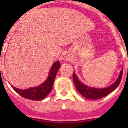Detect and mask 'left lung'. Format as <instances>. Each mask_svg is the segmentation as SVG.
Wrapping results in <instances>:
<instances>
[{"label":"left lung","mask_w":128,"mask_h":128,"mask_svg":"<svg viewBox=\"0 0 128 128\" xmlns=\"http://www.w3.org/2000/svg\"><path fill=\"white\" fill-rule=\"evenodd\" d=\"M122 72L123 68H122L119 76L117 78V80L115 81V82H114L112 85L104 88H94V87L88 86L83 84L78 79L74 72L73 74V80H74V82L76 87V89L80 92V94L82 95L83 97L89 99H99L107 96L117 88L121 81Z\"/></svg>","instance_id":"obj_1"}]
</instances>
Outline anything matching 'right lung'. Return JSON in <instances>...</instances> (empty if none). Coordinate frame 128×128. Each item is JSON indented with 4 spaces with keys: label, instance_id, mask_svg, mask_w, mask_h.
Listing matches in <instances>:
<instances>
[{
    "label": "right lung",
    "instance_id": "1",
    "mask_svg": "<svg viewBox=\"0 0 128 128\" xmlns=\"http://www.w3.org/2000/svg\"><path fill=\"white\" fill-rule=\"evenodd\" d=\"M60 66V63L59 61L54 62L52 65L47 80L38 86L29 88L24 90L15 88L13 85H11V87L20 96L26 99H32L34 100H40L45 99L51 92L54 80Z\"/></svg>",
    "mask_w": 128,
    "mask_h": 128
}]
</instances>
